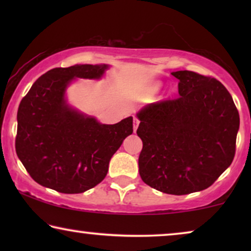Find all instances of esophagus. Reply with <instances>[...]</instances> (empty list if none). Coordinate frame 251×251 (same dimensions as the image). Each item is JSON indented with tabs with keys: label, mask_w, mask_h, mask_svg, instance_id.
<instances>
[{
	"label": "esophagus",
	"mask_w": 251,
	"mask_h": 251,
	"mask_svg": "<svg viewBox=\"0 0 251 251\" xmlns=\"http://www.w3.org/2000/svg\"><path fill=\"white\" fill-rule=\"evenodd\" d=\"M138 125H139V120L136 118V116H133V130H137V128H138Z\"/></svg>",
	"instance_id": "1"
}]
</instances>
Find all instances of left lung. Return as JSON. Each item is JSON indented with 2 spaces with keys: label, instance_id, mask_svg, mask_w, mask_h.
I'll return each instance as SVG.
<instances>
[{
  "label": "left lung",
  "instance_id": "1",
  "mask_svg": "<svg viewBox=\"0 0 251 251\" xmlns=\"http://www.w3.org/2000/svg\"><path fill=\"white\" fill-rule=\"evenodd\" d=\"M173 75L179 97L153 102L137 114L143 140L138 164L149 186L184 195L211 186L231 166L240 116L215 77L192 71Z\"/></svg>",
  "mask_w": 251,
  "mask_h": 251
}]
</instances>
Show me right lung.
<instances>
[{
    "instance_id": "1",
    "label": "right lung",
    "mask_w": 251,
    "mask_h": 251,
    "mask_svg": "<svg viewBox=\"0 0 251 251\" xmlns=\"http://www.w3.org/2000/svg\"><path fill=\"white\" fill-rule=\"evenodd\" d=\"M107 65L53 68L34 82L19 104L16 152L36 183L76 194L104 179L111 157L133 131L129 116L100 125L70 108L64 94L74 77L99 78Z\"/></svg>"
}]
</instances>
